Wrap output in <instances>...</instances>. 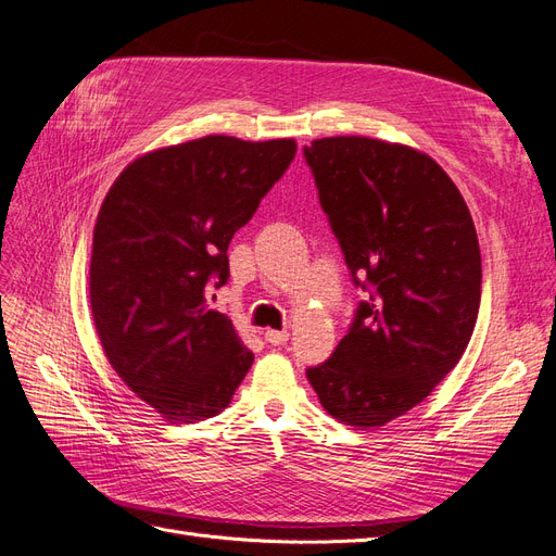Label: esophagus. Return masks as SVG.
<instances>
[{
    "label": "esophagus",
    "instance_id": "1",
    "mask_svg": "<svg viewBox=\"0 0 556 556\" xmlns=\"http://www.w3.org/2000/svg\"><path fill=\"white\" fill-rule=\"evenodd\" d=\"M264 341L271 343V345H285V343L290 341V331H288V329H282V331H278V329H266V331H264Z\"/></svg>",
    "mask_w": 556,
    "mask_h": 556
}]
</instances>
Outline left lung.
<instances>
[{"instance_id":"8db88e82","label":"left lung","mask_w":556,"mask_h":556,"mask_svg":"<svg viewBox=\"0 0 556 556\" xmlns=\"http://www.w3.org/2000/svg\"><path fill=\"white\" fill-rule=\"evenodd\" d=\"M304 155L352 278L374 290L333 355L306 376L331 417L378 429L422 403L473 336L476 225L441 164L410 146L327 137Z\"/></svg>"}]
</instances>
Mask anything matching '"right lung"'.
I'll return each instance as SVG.
<instances>
[{"mask_svg":"<svg viewBox=\"0 0 556 556\" xmlns=\"http://www.w3.org/2000/svg\"><path fill=\"white\" fill-rule=\"evenodd\" d=\"M294 139L225 134L127 164L97 215L90 308L113 371L169 422L227 408L255 355L206 304L229 278V241L294 160Z\"/></svg>","mask_w":556,"mask_h":556,"instance_id":"1","label":"right lung"}]
</instances>
